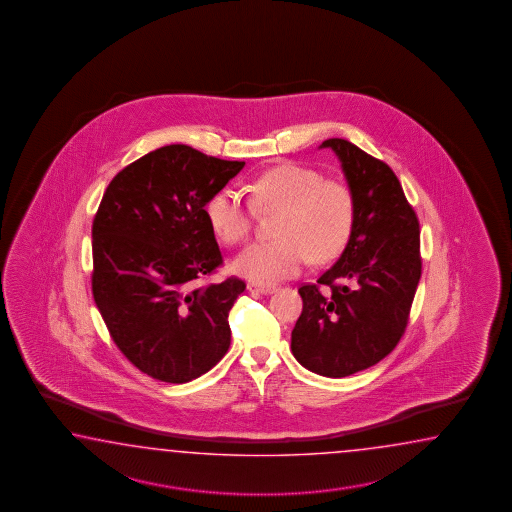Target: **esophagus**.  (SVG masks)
Here are the masks:
<instances>
[{"label":"esophagus","instance_id":"34e87169","mask_svg":"<svg viewBox=\"0 0 512 512\" xmlns=\"http://www.w3.org/2000/svg\"><path fill=\"white\" fill-rule=\"evenodd\" d=\"M247 289L251 293L271 294L276 291V285H261V283H249Z\"/></svg>","mask_w":512,"mask_h":512}]
</instances>
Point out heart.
Instances as JSON below:
<instances>
[{
  "mask_svg": "<svg viewBox=\"0 0 512 512\" xmlns=\"http://www.w3.org/2000/svg\"><path fill=\"white\" fill-rule=\"evenodd\" d=\"M252 201L260 210H280L278 240L252 243L234 260V271L252 282L291 278L311 260L337 256L348 243L355 219L353 192L344 181L322 177L315 168L278 164L256 177ZM207 218L219 240L238 245L247 240L254 207L240 190L225 188L208 201Z\"/></svg>",
  "mask_w": 512,
  "mask_h": 512,
  "instance_id": "b5f03b06",
  "label": "heart"
}]
</instances>
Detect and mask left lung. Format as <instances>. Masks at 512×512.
Returning <instances> with one entry per match:
<instances>
[{
	"label": "left lung",
	"mask_w": 512,
	"mask_h": 512,
	"mask_svg": "<svg viewBox=\"0 0 512 512\" xmlns=\"http://www.w3.org/2000/svg\"><path fill=\"white\" fill-rule=\"evenodd\" d=\"M337 153L355 199L348 245L337 263L298 293L304 309L291 351L307 370L348 377L381 362L399 344L421 278L419 219L392 168L344 139Z\"/></svg>",
	"instance_id": "8db88e82"
}]
</instances>
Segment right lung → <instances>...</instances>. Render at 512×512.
Wrapping results in <instances>:
<instances>
[{
    "label": "right lung",
    "instance_id": "right-lung-1",
    "mask_svg": "<svg viewBox=\"0 0 512 512\" xmlns=\"http://www.w3.org/2000/svg\"><path fill=\"white\" fill-rule=\"evenodd\" d=\"M243 166L170 144L120 170L100 201L93 298L122 355L157 381H194L229 351L245 282L192 285L223 263L205 207Z\"/></svg>",
    "mask_w": 512,
    "mask_h": 512
}]
</instances>
